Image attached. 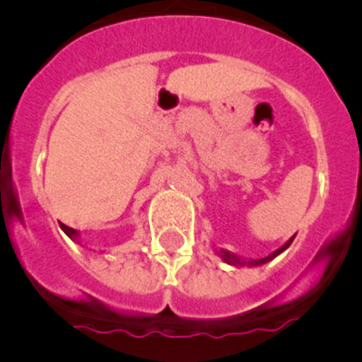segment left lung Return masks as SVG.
I'll list each match as a JSON object with an SVG mask.
<instances>
[{
  "instance_id": "left-lung-1",
  "label": "left lung",
  "mask_w": 362,
  "mask_h": 362,
  "mask_svg": "<svg viewBox=\"0 0 362 362\" xmlns=\"http://www.w3.org/2000/svg\"><path fill=\"white\" fill-rule=\"evenodd\" d=\"M292 241H293V238H290L288 241L284 243L283 246H279L277 250H274L270 255H267V257H261V259H245V257H241V255L233 254V252L225 250V248H219V250H217V248H216V254L219 255V257L223 259V261H225L226 264H232V267H235V268H243V267H248V268H252V267H261V264L270 263L272 259H276L277 255L283 254V252L286 250V248H288L290 245H292Z\"/></svg>"
}]
</instances>
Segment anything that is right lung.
<instances>
[{"mask_svg": "<svg viewBox=\"0 0 362 362\" xmlns=\"http://www.w3.org/2000/svg\"><path fill=\"white\" fill-rule=\"evenodd\" d=\"M59 226H62V230H63V232H65V233H66V235H69V238H70V239H72V241L79 243V232H78V230H74V228H70V226L63 225V223H59Z\"/></svg>", "mask_w": 362, "mask_h": 362, "instance_id": "right-lung-1", "label": "right lung"}]
</instances>
